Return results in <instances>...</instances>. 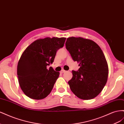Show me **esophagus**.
<instances>
[{
	"label": "esophagus",
	"mask_w": 124,
	"mask_h": 124,
	"mask_svg": "<svg viewBox=\"0 0 124 124\" xmlns=\"http://www.w3.org/2000/svg\"><path fill=\"white\" fill-rule=\"evenodd\" d=\"M65 70H63V69H62V70L61 71V72H61V73H63V72H65Z\"/></svg>",
	"instance_id": "obj_1"
}]
</instances>
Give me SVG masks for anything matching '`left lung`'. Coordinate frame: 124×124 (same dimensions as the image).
Here are the masks:
<instances>
[{
    "label": "left lung",
    "instance_id": "obj_1",
    "mask_svg": "<svg viewBox=\"0 0 124 124\" xmlns=\"http://www.w3.org/2000/svg\"><path fill=\"white\" fill-rule=\"evenodd\" d=\"M66 47L80 66L72 71V78L68 82L71 91L83 100L95 98L108 80V65L102 51L94 41L82 37L68 38Z\"/></svg>",
    "mask_w": 124,
    "mask_h": 124
}]
</instances>
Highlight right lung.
Wrapping results in <instances>:
<instances>
[{
	"label": "right lung",
	"mask_w": 124,
	"mask_h": 124,
	"mask_svg": "<svg viewBox=\"0 0 124 124\" xmlns=\"http://www.w3.org/2000/svg\"><path fill=\"white\" fill-rule=\"evenodd\" d=\"M66 38L46 37L33 41L22 53L17 74L22 91L30 98L40 100L51 92L59 72L47 66L54 62L57 51L64 46Z\"/></svg>",
	"instance_id": "add662e5"
}]
</instances>
